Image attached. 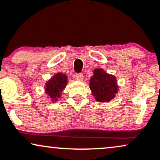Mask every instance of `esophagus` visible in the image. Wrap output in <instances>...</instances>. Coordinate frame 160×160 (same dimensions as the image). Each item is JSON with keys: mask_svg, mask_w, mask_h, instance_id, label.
Instances as JSON below:
<instances>
[{"mask_svg": "<svg viewBox=\"0 0 160 160\" xmlns=\"http://www.w3.org/2000/svg\"><path fill=\"white\" fill-rule=\"evenodd\" d=\"M76 78L78 81H82L84 79V76H83L82 73H77L76 75Z\"/></svg>", "mask_w": 160, "mask_h": 160, "instance_id": "obj_1", "label": "esophagus"}]
</instances>
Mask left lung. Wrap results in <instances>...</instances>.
<instances>
[{
    "label": "left lung",
    "mask_w": 160,
    "mask_h": 160,
    "mask_svg": "<svg viewBox=\"0 0 160 160\" xmlns=\"http://www.w3.org/2000/svg\"><path fill=\"white\" fill-rule=\"evenodd\" d=\"M90 88L95 100L101 103L110 101L118 91L115 76L107 73L101 68L93 70V76L90 80Z\"/></svg>",
    "instance_id": "left-lung-1"
}]
</instances>
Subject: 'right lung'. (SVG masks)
Instances as JSON below:
<instances>
[{"label":"right lung","instance_id":"right-lung-1","mask_svg":"<svg viewBox=\"0 0 160 160\" xmlns=\"http://www.w3.org/2000/svg\"><path fill=\"white\" fill-rule=\"evenodd\" d=\"M68 84V76L65 73L57 72L45 83V91L51 101L56 102L61 98L62 92Z\"/></svg>","mask_w":160,"mask_h":160}]
</instances>
